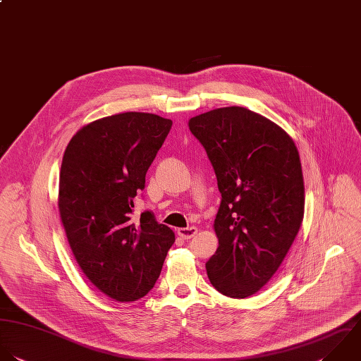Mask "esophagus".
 I'll return each mask as SVG.
<instances>
[{
	"label": "esophagus",
	"mask_w": 361,
	"mask_h": 361,
	"mask_svg": "<svg viewBox=\"0 0 361 361\" xmlns=\"http://www.w3.org/2000/svg\"><path fill=\"white\" fill-rule=\"evenodd\" d=\"M197 232H198V229H197L195 226H190V228H180V229L177 231L178 236H180V238H183V239H191V238H194V236L197 235Z\"/></svg>",
	"instance_id": "1"
}]
</instances>
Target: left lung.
I'll return each mask as SVG.
<instances>
[{"mask_svg": "<svg viewBox=\"0 0 361 361\" xmlns=\"http://www.w3.org/2000/svg\"><path fill=\"white\" fill-rule=\"evenodd\" d=\"M188 128L205 147L222 195L208 279L226 297H250L276 274L304 219L298 149L283 128L243 106L197 115Z\"/></svg>", "mask_w": 361, "mask_h": 361, "instance_id": "left-lung-1", "label": "left lung"}]
</instances>
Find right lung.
<instances>
[{
	"label": "right lung",
	"instance_id": "add662e5",
	"mask_svg": "<svg viewBox=\"0 0 361 361\" xmlns=\"http://www.w3.org/2000/svg\"><path fill=\"white\" fill-rule=\"evenodd\" d=\"M171 125L147 112L105 116L82 126L63 154L57 202L70 249L91 284L118 302L153 288L176 240L152 212L132 215Z\"/></svg>",
	"mask_w": 361,
	"mask_h": 361
}]
</instances>
